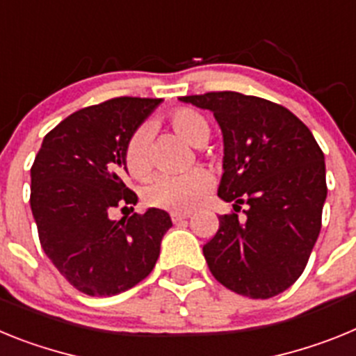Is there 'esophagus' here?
Masks as SVG:
<instances>
[{
	"label": "esophagus",
	"mask_w": 356,
	"mask_h": 356,
	"mask_svg": "<svg viewBox=\"0 0 356 356\" xmlns=\"http://www.w3.org/2000/svg\"><path fill=\"white\" fill-rule=\"evenodd\" d=\"M188 217H191V213H180V212H175V213H171V219H172V222H175V225H180V222H184V221H187Z\"/></svg>",
	"instance_id": "34e87169"
}]
</instances>
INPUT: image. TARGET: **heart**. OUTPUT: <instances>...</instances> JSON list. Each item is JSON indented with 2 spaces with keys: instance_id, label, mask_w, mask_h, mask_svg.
<instances>
[{
  "instance_id": "heart-1",
  "label": "heart",
  "mask_w": 356,
  "mask_h": 356,
  "mask_svg": "<svg viewBox=\"0 0 356 356\" xmlns=\"http://www.w3.org/2000/svg\"><path fill=\"white\" fill-rule=\"evenodd\" d=\"M172 130L193 146H205L210 139V124L193 108H178L169 115ZM151 130L140 127L131 134L124 149V163L134 178H144L153 168L149 151ZM212 187V176L205 169H194L181 176L160 175L144 188V200L149 207L172 212H185L200 203Z\"/></svg>"
}]
</instances>
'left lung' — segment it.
<instances>
[{
  "mask_svg": "<svg viewBox=\"0 0 356 356\" xmlns=\"http://www.w3.org/2000/svg\"><path fill=\"white\" fill-rule=\"evenodd\" d=\"M180 102L213 112L221 128L217 196L235 212L203 246L210 273L253 300L284 292L300 278L321 232L325 155L312 131L285 106L241 92H207ZM246 204V218H238Z\"/></svg>",
  "mask_w": 356,
  "mask_h": 356,
  "instance_id": "8db88e82",
  "label": "left lung"
}]
</instances>
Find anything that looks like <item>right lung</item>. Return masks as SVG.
Here are the masks:
<instances>
[{
    "label": "right lung",
    "mask_w": 356,
    "mask_h": 356,
    "mask_svg": "<svg viewBox=\"0 0 356 356\" xmlns=\"http://www.w3.org/2000/svg\"><path fill=\"white\" fill-rule=\"evenodd\" d=\"M160 102L115 97L78 110L44 137L31 165L30 207L40 246L83 294L114 296L143 282L172 226L160 209L121 221L110 217L115 207L137 203L124 185V149Z\"/></svg>",
    "instance_id": "1"
}]
</instances>
